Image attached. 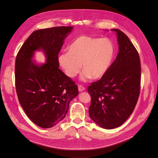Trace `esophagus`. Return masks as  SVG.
Returning a JSON list of instances; mask_svg holds the SVG:
<instances>
[{
	"mask_svg": "<svg viewBox=\"0 0 158 158\" xmlns=\"http://www.w3.org/2000/svg\"><path fill=\"white\" fill-rule=\"evenodd\" d=\"M85 87L83 86V85H78V90H79V92H83V91L85 90Z\"/></svg>",
	"mask_w": 158,
	"mask_h": 158,
	"instance_id": "1",
	"label": "esophagus"
}]
</instances>
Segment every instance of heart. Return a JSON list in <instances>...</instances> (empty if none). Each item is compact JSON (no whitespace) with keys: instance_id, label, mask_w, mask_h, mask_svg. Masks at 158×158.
Wrapping results in <instances>:
<instances>
[{"instance_id":"1","label":"heart","mask_w":158,"mask_h":158,"mask_svg":"<svg viewBox=\"0 0 158 158\" xmlns=\"http://www.w3.org/2000/svg\"><path fill=\"white\" fill-rule=\"evenodd\" d=\"M114 52V45L107 38L87 35L78 37L69 47V52L61 53L58 58L64 74L74 78L81 70V80L86 81L102 78L111 63Z\"/></svg>"}]
</instances>
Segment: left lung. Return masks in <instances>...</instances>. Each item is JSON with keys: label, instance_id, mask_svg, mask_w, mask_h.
Masks as SVG:
<instances>
[{"label": "left lung", "instance_id": "left-lung-1", "mask_svg": "<svg viewBox=\"0 0 158 158\" xmlns=\"http://www.w3.org/2000/svg\"><path fill=\"white\" fill-rule=\"evenodd\" d=\"M111 30L117 35L118 55L102 78L88 88L91 95L89 117L106 129L121 126L132 113L141 79L140 60L135 46L123 31Z\"/></svg>", "mask_w": 158, "mask_h": 158}]
</instances>
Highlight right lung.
I'll return each instance as SVG.
<instances>
[{
    "instance_id": "right-lung-1",
    "label": "right lung",
    "mask_w": 158,
    "mask_h": 158,
    "mask_svg": "<svg viewBox=\"0 0 158 158\" xmlns=\"http://www.w3.org/2000/svg\"><path fill=\"white\" fill-rule=\"evenodd\" d=\"M73 26L54 27L33 31L18 51L15 64L16 89L19 102L35 125L48 128L65 117L78 86L59 69L58 55ZM41 50L45 64L32 60Z\"/></svg>"
}]
</instances>
